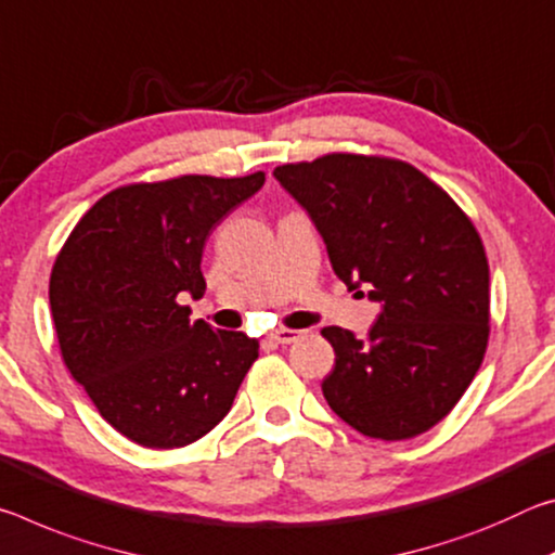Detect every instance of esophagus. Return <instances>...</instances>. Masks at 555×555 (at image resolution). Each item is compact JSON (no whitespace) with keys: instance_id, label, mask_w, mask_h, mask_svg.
<instances>
[{"instance_id":"1","label":"esophagus","mask_w":555,"mask_h":555,"mask_svg":"<svg viewBox=\"0 0 555 555\" xmlns=\"http://www.w3.org/2000/svg\"><path fill=\"white\" fill-rule=\"evenodd\" d=\"M299 337H302V332H297V330H280L275 334H270V339L275 344H293Z\"/></svg>"}]
</instances>
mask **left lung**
Listing matches in <instances>:
<instances>
[{
	"label": "left lung",
	"mask_w": 555,
	"mask_h": 555,
	"mask_svg": "<svg viewBox=\"0 0 555 555\" xmlns=\"http://www.w3.org/2000/svg\"><path fill=\"white\" fill-rule=\"evenodd\" d=\"M305 208L349 289L380 314L369 339L324 326L334 371L322 393L366 438L408 440L465 393L489 339V266L462 208L398 159L324 154L272 171Z\"/></svg>",
	"instance_id": "left-lung-1"
}]
</instances>
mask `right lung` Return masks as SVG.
I'll return each instance as SVG.
<instances>
[{
	"label": "right lung",
	"instance_id": "add662e5",
	"mask_svg": "<svg viewBox=\"0 0 555 555\" xmlns=\"http://www.w3.org/2000/svg\"><path fill=\"white\" fill-rule=\"evenodd\" d=\"M262 184L256 171L120 186L80 218L53 262L61 357L98 413L142 448L204 438L258 359V339L192 322L177 297H204L206 235Z\"/></svg>",
	"mask_w": 555,
	"mask_h": 555
}]
</instances>
